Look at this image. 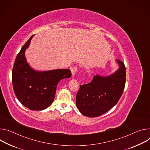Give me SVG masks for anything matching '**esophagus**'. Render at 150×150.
Returning <instances> with one entry per match:
<instances>
[{"label":"esophagus","mask_w":150,"mask_h":150,"mask_svg":"<svg viewBox=\"0 0 150 150\" xmlns=\"http://www.w3.org/2000/svg\"><path fill=\"white\" fill-rule=\"evenodd\" d=\"M77 69H78L77 67H76V66L71 69V73H72L73 76H74L76 73V72L77 71Z\"/></svg>","instance_id":"esophagus-1"}]
</instances>
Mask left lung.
<instances>
[{"mask_svg": "<svg viewBox=\"0 0 150 150\" xmlns=\"http://www.w3.org/2000/svg\"><path fill=\"white\" fill-rule=\"evenodd\" d=\"M120 67L107 77L95 76L91 82L80 85L76 103L79 111L89 117L101 115L118 103L123 92L126 83L125 64L116 59Z\"/></svg>", "mask_w": 150, "mask_h": 150, "instance_id": "1", "label": "left lung"}]
</instances>
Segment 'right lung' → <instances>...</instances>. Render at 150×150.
Listing matches in <instances>:
<instances>
[{
    "instance_id": "add662e5",
    "label": "right lung",
    "mask_w": 150,
    "mask_h": 150,
    "mask_svg": "<svg viewBox=\"0 0 150 150\" xmlns=\"http://www.w3.org/2000/svg\"><path fill=\"white\" fill-rule=\"evenodd\" d=\"M33 36L16 57L12 72V85L16 98L24 107L32 110H43L53 103L58 82L70 78L71 72L69 69L41 72L31 69L24 53Z\"/></svg>"
}]
</instances>
